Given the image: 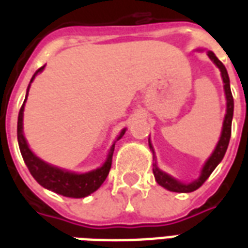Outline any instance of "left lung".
<instances>
[{"label":"left lung","instance_id":"obj_1","mask_svg":"<svg viewBox=\"0 0 248 248\" xmlns=\"http://www.w3.org/2000/svg\"><path fill=\"white\" fill-rule=\"evenodd\" d=\"M201 50V49H199ZM208 58L213 61V63L219 69L220 71V77H222V81H223V89H224V95H226V114H224L223 124H222V131H220V137L215 149L211 153V155L208 156L204 165H203L202 170L199 172V177L197 179H192L191 182H182L177 178H174L170 174H167L166 171L161 170L158 165H156V156L154 147L151 145V140L149 138V147H150L151 153H153V172H154V177H155L156 183L162 186L163 188H166L169 191L172 192H191L195 191L197 188L202 186L203 183L206 182V179L210 177V174L215 170V167L218 166L219 163L223 159L226 150H227V146H229L230 137H231V122H232V115H234V99H232V94H231V89H230V78L227 74V70L222 62L219 61L217 56L214 54L211 50H207Z\"/></svg>","mask_w":248,"mask_h":248}]
</instances>
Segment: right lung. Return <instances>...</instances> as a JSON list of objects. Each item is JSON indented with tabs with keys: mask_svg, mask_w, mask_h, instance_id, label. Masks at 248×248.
I'll list each match as a JSON object with an SVG mask.
<instances>
[{
	"mask_svg": "<svg viewBox=\"0 0 248 248\" xmlns=\"http://www.w3.org/2000/svg\"><path fill=\"white\" fill-rule=\"evenodd\" d=\"M45 69V66H42L41 69L35 71L34 76L31 77L30 83L28 89H26V97H25L24 105L19 110L18 114V124H17V138H18V146L22 158H24L25 165L29 169L30 174L33 175L37 182L40 183L41 186L45 187L47 190H50L53 192H57L60 195L69 198H85L87 195H90L94 191H97L98 188L101 187L105 179L108 178L110 167H111V159H113L114 147H115V142L119 140L124 134L126 133V127L121 130L119 135L115 138L114 143L110 147L106 159L102 163V166L97 167L94 170L86 172H76L66 170L62 167L54 166L51 163H47L44 159H41L40 156H37L31 151V149L28 145V140L24 135V110L25 103L29 95V89L31 82L34 81V78L42 70Z\"/></svg>",
	"mask_w": 248,
	"mask_h": 248,
	"instance_id": "add662e5",
	"label": "right lung"
}]
</instances>
